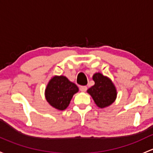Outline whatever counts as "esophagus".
<instances>
[{"instance_id":"1","label":"esophagus","mask_w":153,"mask_h":153,"mask_svg":"<svg viewBox=\"0 0 153 153\" xmlns=\"http://www.w3.org/2000/svg\"><path fill=\"white\" fill-rule=\"evenodd\" d=\"M80 90H81V91H82V92H86V90H87V87L86 86H81Z\"/></svg>"}]
</instances>
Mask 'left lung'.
<instances>
[{"label":"left lung","instance_id":"left-lung-1","mask_svg":"<svg viewBox=\"0 0 153 153\" xmlns=\"http://www.w3.org/2000/svg\"><path fill=\"white\" fill-rule=\"evenodd\" d=\"M94 85L87 90L94 102L99 108H103L114 102L117 91L111 81L100 73L93 75Z\"/></svg>","mask_w":153,"mask_h":153}]
</instances>
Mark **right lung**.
Masks as SVG:
<instances>
[{
  "label": "right lung",
  "mask_w": 153,
  "mask_h": 153,
  "mask_svg": "<svg viewBox=\"0 0 153 153\" xmlns=\"http://www.w3.org/2000/svg\"><path fill=\"white\" fill-rule=\"evenodd\" d=\"M78 91V86L66 77L55 76L48 84L45 97L53 107L62 111L67 108L72 96Z\"/></svg>",
  "instance_id": "right-lung-1"
}]
</instances>
